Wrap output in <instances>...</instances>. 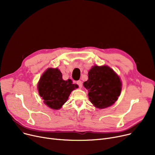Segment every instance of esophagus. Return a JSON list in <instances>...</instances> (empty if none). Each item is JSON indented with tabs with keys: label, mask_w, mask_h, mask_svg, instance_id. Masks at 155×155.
I'll list each match as a JSON object with an SVG mask.
<instances>
[{
	"label": "esophagus",
	"mask_w": 155,
	"mask_h": 155,
	"mask_svg": "<svg viewBox=\"0 0 155 155\" xmlns=\"http://www.w3.org/2000/svg\"><path fill=\"white\" fill-rule=\"evenodd\" d=\"M77 84L79 86L80 88H81V87H82V81H81V80L77 81Z\"/></svg>",
	"instance_id": "esophagus-1"
}]
</instances>
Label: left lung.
Masks as SVG:
<instances>
[{
	"instance_id": "8db88e82",
	"label": "left lung",
	"mask_w": 155,
	"mask_h": 155,
	"mask_svg": "<svg viewBox=\"0 0 155 155\" xmlns=\"http://www.w3.org/2000/svg\"><path fill=\"white\" fill-rule=\"evenodd\" d=\"M88 74V80L84 82V86L88 92L89 100L97 108L110 106L117 100L121 91L119 77L107 66H94Z\"/></svg>"
}]
</instances>
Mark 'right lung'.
<instances>
[{
  "mask_svg": "<svg viewBox=\"0 0 155 155\" xmlns=\"http://www.w3.org/2000/svg\"><path fill=\"white\" fill-rule=\"evenodd\" d=\"M78 88L71 80H63L58 68H48L41 77L38 85L39 95L49 107L59 109L67 102L73 90Z\"/></svg>",
  "mask_w": 155,
  "mask_h": 155,
  "instance_id": "add662e5",
  "label": "right lung"
}]
</instances>
